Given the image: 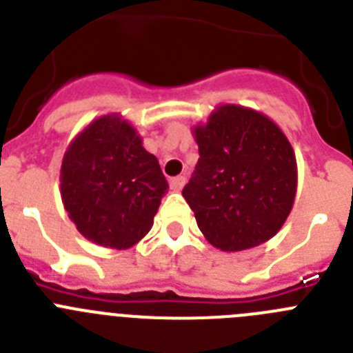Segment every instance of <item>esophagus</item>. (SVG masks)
I'll return each instance as SVG.
<instances>
[{"instance_id":"obj_1","label":"esophagus","mask_w":353,"mask_h":353,"mask_svg":"<svg viewBox=\"0 0 353 353\" xmlns=\"http://www.w3.org/2000/svg\"><path fill=\"white\" fill-rule=\"evenodd\" d=\"M183 185H185V176H174V179H171V182H170L171 191H174V192L182 191Z\"/></svg>"}]
</instances>
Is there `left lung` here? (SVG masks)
<instances>
[{"mask_svg": "<svg viewBox=\"0 0 353 353\" xmlns=\"http://www.w3.org/2000/svg\"><path fill=\"white\" fill-rule=\"evenodd\" d=\"M199 159L183 198L205 239L244 251L272 239L293 207L297 161L283 130L244 105L224 104L194 127Z\"/></svg>", "mask_w": 353, "mask_h": 353, "instance_id": "1", "label": "left lung"}]
</instances>
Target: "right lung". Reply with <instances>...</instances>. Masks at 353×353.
I'll list each match as a JSON object with an SVG mask.
<instances>
[{
  "label": "right lung",
  "instance_id": "add662e5",
  "mask_svg": "<svg viewBox=\"0 0 353 353\" xmlns=\"http://www.w3.org/2000/svg\"><path fill=\"white\" fill-rule=\"evenodd\" d=\"M61 201L84 239L129 249L152 230L168 185L129 121L105 114L84 127L61 162Z\"/></svg>",
  "mask_w": 353,
  "mask_h": 353
}]
</instances>
